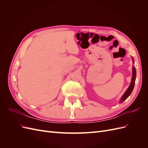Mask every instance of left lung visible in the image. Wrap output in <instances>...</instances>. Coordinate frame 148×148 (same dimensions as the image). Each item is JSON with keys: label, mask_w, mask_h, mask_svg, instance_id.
Returning <instances> with one entry per match:
<instances>
[{"label": "left lung", "mask_w": 148, "mask_h": 148, "mask_svg": "<svg viewBox=\"0 0 148 148\" xmlns=\"http://www.w3.org/2000/svg\"><path fill=\"white\" fill-rule=\"evenodd\" d=\"M132 59L133 60V63L134 64V59L132 57ZM136 71L135 66H133L132 67V81L130 83V84L127 88V91L125 92L123 94V95L121 97V99L120 100V103L123 102L125 100H126L127 99V97L131 95V93L132 92L134 86H135V80H136Z\"/></svg>", "instance_id": "obj_1"}]
</instances>
